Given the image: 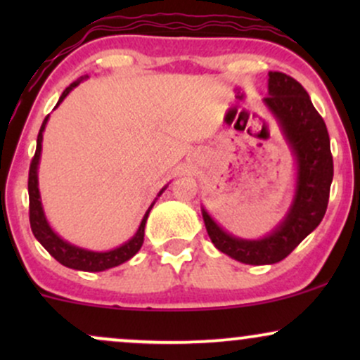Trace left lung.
<instances>
[{"label":"left lung","instance_id":"obj_1","mask_svg":"<svg viewBox=\"0 0 360 360\" xmlns=\"http://www.w3.org/2000/svg\"><path fill=\"white\" fill-rule=\"evenodd\" d=\"M269 96L264 105L278 120L286 142L296 155L298 176L292 203L284 220L267 237L245 240L226 233L201 208L206 232L218 250L250 266L276 264L288 257L323 220L333 179L330 137L307 89L284 72H269Z\"/></svg>","mask_w":360,"mask_h":360}]
</instances>
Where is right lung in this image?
I'll return each mask as SVG.
<instances>
[{
	"mask_svg": "<svg viewBox=\"0 0 360 360\" xmlns=\"http://www.w3.org/2000/svg\"><path fill=\"white\" fill-rule=\"evenodd\" d=\"M84 79L81 77L79 81L72 82L69 88L64 89V93L60 94L59 101H57L56 108L64 101V98L68 96L71 91L76 88L79 82ZM49 115L45 117L42 127H40L39 137H37V150L34 159L30 162V171H28V198H30V226L32 232H34L35 238L44 245V249L52 255L53 259L59 260L62 266L71 267V269L76 271H88V272H100L111 269V267H117L120 264L127 262L128 259L134 257L135 254L140 250L143 243V232H146V223L148 218V213H150L152 206L147 210V213L143 214L142 223H140L137 233L130 238V240L123 243V245L117 247V249L108 250V252H93L81 249V247L72 245V243L62 240V238L57 235L49 225L47 218H45L42 201H40V191H39V176H37V169H39V160H40V152H42V139H44V130L45 125H47ZM167 188V186H166ZM166 188L160 189V193L157 196H160Z\"/></svg>",
	"mask_w": 360,
	"mask_h": 360,
	"instance_id": "obj_1",
	"label": "right lung"
}]
</instances>
